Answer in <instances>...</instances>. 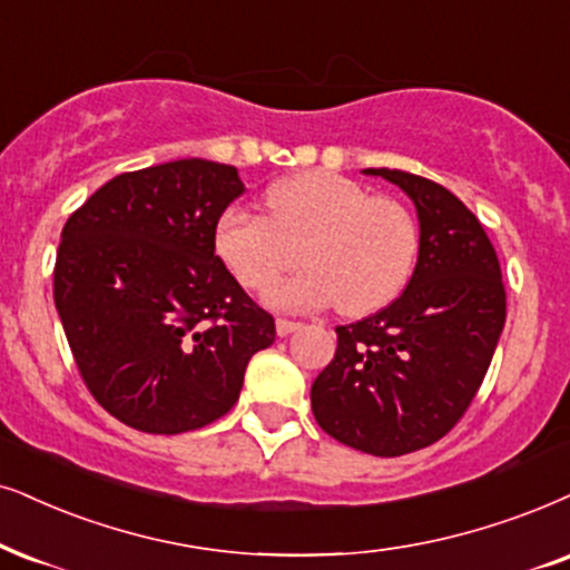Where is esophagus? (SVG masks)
I'll list each match as a JSON object with an SVG mask.
<instances>
[{"mask_svg": "<svg viewBox=\"0 0 570 570\" xmlns=\"http://www.w3.org/2000/svg\"><path fill=\"white\" fill-rule=\"evenodd\" d=\"M302 328V323H297V321H286V318H278L276 321V334L278 336H289V334H294V331H299Z\"/></svg>", "mask_w": 570, "mask_h": 570, "instance_id": "1", "label": "esophagus"}]
</instances>
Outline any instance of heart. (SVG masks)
<instances>
[{"label": "heart", "mask_w": 570, "mask_h": 570, "mask_svg": "<svg viewBox=\"0 0 570 570\" xmlns=\"http://www.w3.org/2000/svg\"><path fill=\"white\" fill-rule=\"evenodd\" d=\"M213 247L247 289H265L297 263V276L265 292L276 309H321L342 302L347 315L392 305L417 263L421 234L405 205L373 197L368 186L328 170L281 178L265 194V215L228 207Z\"/></svg>", "instance_id": "b5f03b06"}]
</instances>
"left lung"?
Masks as SVG:
<instances>
[{
    "mask_svg": "<svg viewBox=\"0 0 570 570\" xmlns=\"http://www.w3.org/2000/svg\"><path fill=\"white\" fill-rule=\"evenodd\" d=\"M363 173L413 199L417 263L392 305L336 326L309 402L336 442L397 458L442 439L476 397L505 328V286L484 226L455 194L405 170Z\"/></svg>",
    "mask_w": 570,
    "mask_h": 570,
    "instance_id": "left-lung-1",
    "label": "left lung"
}]
</instances>
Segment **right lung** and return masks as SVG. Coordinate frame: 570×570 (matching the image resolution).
I'll use <instances>...</instances> for the list:
<instances>
[{
	"label": "right lung",
	"instance_id": "right-lung-1",
	"mask_svg": "<svg viewBox=\"0 0 570 570\" xmlns=\"http://www.w3.org/2000/svg\"><path fill=\"white\" fill-rule=\"evenodd\" d=\"M242 194L234 165L189 157L115 176L65 223L57 315L94 400L126 426L184 434L218 421L276 338L213 247Z\"/></svg>",
	"mask_w": 570,
	"mask_h": 570
}]
</instances>
